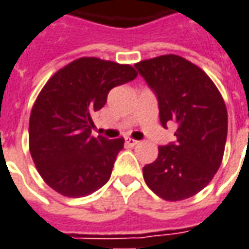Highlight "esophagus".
Here are the masks:
<instances>
[{
	"mask_svg": "<svg viewBox=\"0 0 249 249\" xmlns=\"http://www.w3.org/2000/svg\"><path fill=\"white\" fill-rule=\"evenodd\" d=\"M125 142H126L129 147H135V145H137V144H139V142H137V140H135V139H130V137H126V139H125Z\"/></svg>",
	"mask_w": 249,
	"mask_h": 249,
	"instance_id": "34e87169",
	"label": "esophagus"
}]
</instances>
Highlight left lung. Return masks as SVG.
<instances>
[{
  "mask_svg": "<svg viewBox=\"0 0 249 249\" xmlns=\"http://www.w3.org/2000/svg\"><path fill=\"white\" fill-rule=\"evenodd\" d=\"M159 101L161 125L177 124V142L159 147L144 180L166 201L196 196L220 168L228 132V112L209 75L179 55H161L135 64Z\"/></svg>",
  "mask_w": 249,
  "mask_h": 249,
  "instance_id": "obj_1",
  "label": "left lung"
}]
</instances>
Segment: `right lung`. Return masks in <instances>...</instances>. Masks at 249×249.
Wrapping results in <instances>:
<instances>
[{
	"instance_id": "right-lung-1",
	"label": "right lung",
	"mask_w": 249,
	"mask_h": 249,
	"mask_svg": "<svg viewBox=\"0 0 249 249\" xmlns=\"http://www.w3.org/2000/svg\"><path fill=\"white\" fill-rule=\"evenodd\" d=\"M136 70L100 58H79L47 81L29 117V151L40 177L64 197H86L107 183L124 139L93 137V114L109 91Z\"/></svg>"
}]
</instances>
